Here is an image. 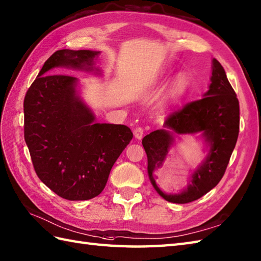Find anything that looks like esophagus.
<instances>
[{
    "mask_svg": "<svg viewBox=\"0 0 261 261\" xmlns=\"http://www.w3.org/2000/svg\"><path fill=\"white\" fill-rule=\"evenodd\" d=\"M133 135H135L136 139L140 140V139H142L143 137V128H141V126H137L135 131H133Z\"/></svg>",
    "mask_w": 261,
    "mask_h": 261,
    "instance_id": "34e87169",
    "label": "esophagus"
}]
</instances>
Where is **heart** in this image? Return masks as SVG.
<instances>
[{
  "mask_svg": "<svg viewBox=\"0 0 261 261\" xmlns=\"http://www.w3.org/2000/svg\"><path fill=\"white\" fill-rule=\"evenodd\" d=\"M188 87V77L185 72H181L177 76L174 77V80L171 84L170 89H169V95L171 98H177V96L182 95Z\"/></svg>",
  "mask_w": 261,
  "mask_h": 261,
  "instance_id": "b5f03b06",
  "label": "heart"
}]
</instances>
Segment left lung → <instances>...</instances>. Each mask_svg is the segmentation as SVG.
<instances>
[{"mask_svg": "<svg viewBox=\"0 0 261 261\" xmlns=\"http://www.w3.org/2000/svg\"><path fill=\"white\" fill-rule=\"evenodd\" d=\"M209 90L202 99L193 101L169 116L163 129L142 139L148 156V174L154 190L169 202L188 203L201 198L215 188L236 147L239 135V101L229 83L225 69L213 59ZM201 133L208 153L188 178L186 188L174 194L162 192L155 182L154 172L166 160L175 139L174 135Z\"/></svg>", "mask_w": 261, "mask_h": 261, "instance_id": "1", "label": "left lung"}]
</instances>
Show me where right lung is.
Here are the masks:
<instances>
[{"label": "right lung", "mask_w": 261, "mask_h": 261, "mask_svg": "<svg viewBox=\"0 0 261 261\" xmlns=\"http://www.w3.org/2000/svg\"><path fill=\"white\" fill-rule=\"evenodd\" d=\"M100 51L59 50L42 66L24 98V139L40 180L71 201L89 200L105 189L111 169L132 140L123 124L96 123L79 94V79L59 68L101 75Z\"/></svg>", "instance_id": "obj_1"}]
</instances>
